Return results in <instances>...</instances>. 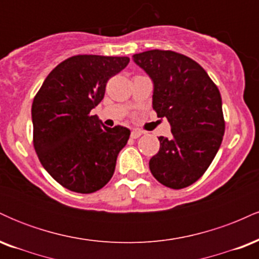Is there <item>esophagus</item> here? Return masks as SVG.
<instances>
[{
    "instance_id": "obj_1",
    "label": "esophagus",
    "mask_w": 259,
    "mask_h": 259,
    "mask_svg": "<svg viewBox=\"0 0 259 259\" xmlns=\"http://www.w3.org/2000/svg\"><path fill=\"white\" fill-rule=\"evenodd\" d=\"M142 135V132H140V130H133L132 134H130V136H132V139H138L140 136Z\"/></svg>"
}]
</instances>
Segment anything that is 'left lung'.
Segmentation results:
<instances>
[{
  "mask_svg": "<svg viewBox=\"0 0 259 259\" xmlns=\"http://www.w3.org/2000/svg\"><path fill=\"white\" fill-rule=\"evenodd\" d=\"M153 81V109L165 117L171 136H159V151L150 159L160 184L179 190L196 183L214 159L225 120L221 92L197 62L174 51L151 50L133 56Z\"/></svg>",
  "mask_w": 259,
  "mask_h": 259,
  "instance_id": "8db88e82",
  "label": "left lung"
}]
</instances>
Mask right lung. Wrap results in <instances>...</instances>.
<instances>
[{
	"label": "right lung",
	"mask_w": 259,
	"mask_h": 259,
	"mask_svg": "<svg viewBox=\"0 0 259 259\" xmlns=\"http://www.w3.org/2000/svg\"><path fill=\"white\" fill-rule=\"evenodd\" d=\"M129 57L78 55L59 63L45 79L31 107L32 142L42 167L65 189L92 194L111 180L130 130L107 127L91 115L107 81Z\"/></svg>",
	"instance_id": "obj_1"
}]
</instances>
